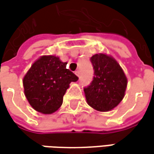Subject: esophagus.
<instances>
[{
    "mask_svg": "<svg viewBox=\"0 0 154 154\" xmlns=\"http://www.w3.org/2000/svg\"><path fill=\"white\" fill-rule=\"evenodd\" d=\"M74 74H76L78 77H80V70H76V71L74 72Z\"/></svg>",
    "mask_w": 154,
    "mask_h": 154,
    "instance_id": "obj_1",
    "label": "esophagus"
}]
</instances>
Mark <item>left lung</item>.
<instances>
[{
  "instance_id": "1",
  "label": "left lung",
  "mask_w": 154,
  "mask_h": 154,
  "mask_svg": "<svg viewBox=\"0 0 154 154\" xmlns=\"http://www.w3.org/2000/svg\"><path fill=\"white\" fill-rule=\"evenodd\" d=\"M94 76L91 84L84 88L87 103L98 111L114 109L124 97L127 78L113 57L96 54L91 57Z\"/></svg>"
}]
</instances>
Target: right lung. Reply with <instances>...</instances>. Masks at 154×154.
<instances>
[{"instance_id":"1","label":"right lung","mask_w":154,"mask_h":154,"mask_svg":"<svg viewBox=\"0 0 154 154\" xmlns=\"http://www.w3.org/2000/svg\"><path fill=\"white\" fill-rule=\"evenodd\" d=\"M55 56H43L32 65L23 79L24 92L33 109L51 114L59 109L69 84L78 77Z\"/></svg>"}]
</instances>
